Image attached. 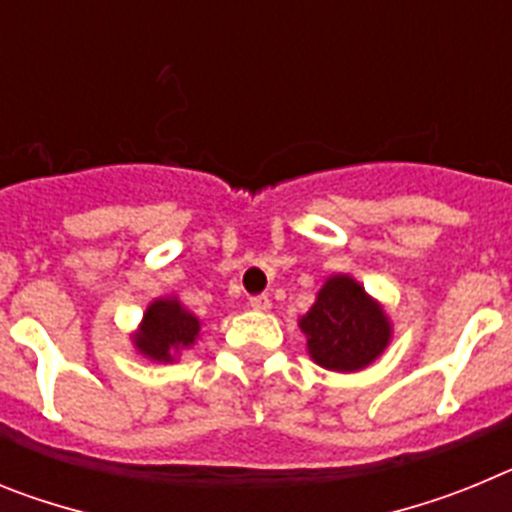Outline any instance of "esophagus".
I'll use <instances>...</instances> for the list:
<instances>
[{"label":"esophagus","mask_w":512,"mask_h":512,"mask_svg":"<svg viewBox=\"0 0 512 512\" xmlns=\"http://www.w3.org/2000/svg\"><path fill=\"white\" fill-rule=\"evenodd\" d=\"M251 307H253V310H259V312L271 310L269 295H256V297H251Z\"/></svg>","instance_id":"obj_1"}]
</instances>
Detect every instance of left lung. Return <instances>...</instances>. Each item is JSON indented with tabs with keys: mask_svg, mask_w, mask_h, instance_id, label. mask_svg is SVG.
Wrapping results in <instances>:
<instances>
[{
	"mask_svg": "<svg viewBox=\"0 0 512 512\" xmlns=\"http://www.w3.org/2000/svg\"><path fill=\"white\" fill-rule=\"evenodd\" d=\"M297 325L305 333L310 359L328 372H361L392 341V320L382 302L348 274L325 279Z\"/></svg>",
	"mask_w": 512,
	"mask_h": 512,
	"instance_id": "8db88e82",
	"label": "left lung"
}]
</instances>
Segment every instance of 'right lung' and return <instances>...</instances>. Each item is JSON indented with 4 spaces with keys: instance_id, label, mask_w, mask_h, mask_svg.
<instances>
[{
    "instance_id": "add662e5",
    "label": "right lung",
    "mask_w": 512,
    "mask_h": 512,
    "mask_svg": "<svg viewBox=\"0 0 512 512\" xmlns=\"http://www.w3.org/2000/svg\"><path fill=\"white\" fill-rule=\"evenodd\" d=\"M202 320L179 302V297H156L143 312L138 330L130 333L135 351L158 364H171L184 348L200 341Z\"/></svg>"
}]
</instances>
